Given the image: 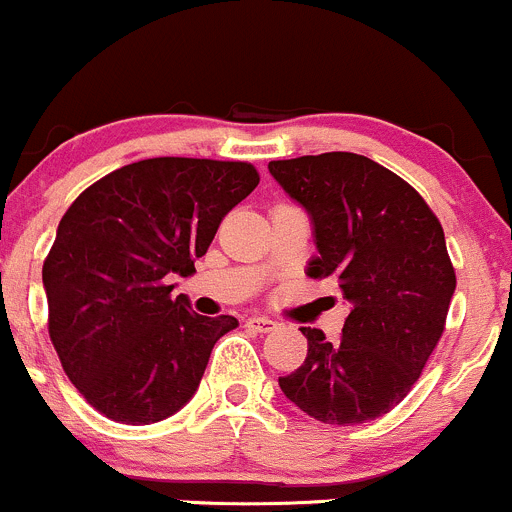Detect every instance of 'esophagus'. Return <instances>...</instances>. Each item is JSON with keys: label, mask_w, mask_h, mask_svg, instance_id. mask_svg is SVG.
Returning <instances> with one entry per match:
<instances>
[{"label": "esophagus", "mask_w": 512, "mask_h": 512, "mask_svg": "<svg viewBox=\"0 0 512 512\" xmlns=\"http://www.w3.org/2000/svg\"><path fill=\"white\" fill-rule=\"evenodd\" d=\"M247 329H252V332H260V334H267V332H275L277 329V322L270 317H250L245 322Z\"/></svg>", "instance_id": "esophagus-1"}]
</instances>
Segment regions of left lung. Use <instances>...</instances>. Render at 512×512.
I'll return each mask as SVG.
<instances>
[{"label":"left lung","mask_w":512,"mask_h":512,"mask_svg":"<svg viewBox=\"0 0 512 512\" xmlns=\"http://www.w3.org/2000/svg\"><path fill=\"white\" fill-rule=\"evenodd\" d=\"M270 173L312 218L319 255L307 275L349 302L342 337L302 327L307 359L280 389L304 414L356 426L389 414L421 376L446 329L456 272L426 200L356 153L272 160Z\"/></svg>","instance_id":"left-lung-1"}]
</instances>
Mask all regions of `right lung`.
Returning <instances> with one entry per match:
<instances>
[{
	"instance_id": "1",
	"label": "right lung",
	"mask_w": 512,
	"mask_h": 512,
	"mask_svg": "<svg viewBox=\"0 0 512 512\" xmlns=\"http://www.w3.org/2000/svg\"><path fill=\"white\" fill-rule=\"evenodd\" d=\"M260 183L240 160L148 158L71 203L44 260L49 337L79 394L111 421L156 423L198 391L237 327L203 317L170 277H190L220 223Z\"/></svg>"
}]
</instances>
